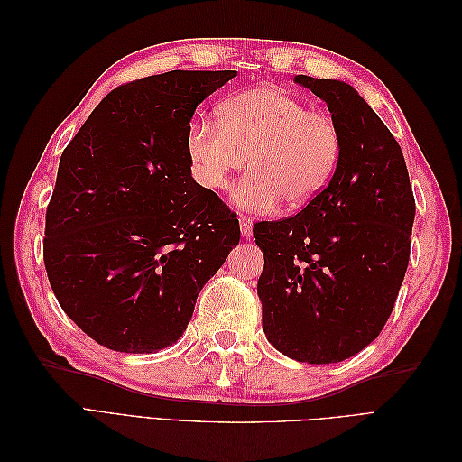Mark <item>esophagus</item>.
Masks as SVG:
<instances>
[{"label": "esophagus", "instance_id": "obj_1", "mask_svg": "<svg viewBox=\"0 0 462 462\" xmlns=\"http://www.w3.org/2000/svg\"><path fill=\"white\" fill-rule=\"evenodd\" d=\"M239 221H241V231H243V236H245V239H250V235H253V217L241 216V217H239Z\"/></svg>", "mask_w": 462, "mask_h": 462}]
</instances>
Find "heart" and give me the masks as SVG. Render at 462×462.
<instances>
[{
    "mask_svg": "<svg viewBox=\"0 0 462 462\" xmlns=\"http://www.w3.org/2000/svg\"><path fill=\"white\" fill-rule=\"evenodd\" d=\"M187 146L194 173L209 190L226 189L248 156L250 173L233 189V202L270 212L277 204H309L337 167L343 141L326 111L309 109L285 90L253 88L223 102L217 121H194Z\"/></svg>",
    "mask_w": 462,
    "mask_h": 462,
    "instance_id": "b5f03b06",
    "label": "heart"
}]
</instances>
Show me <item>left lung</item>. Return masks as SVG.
<instances>
[{"label":"left lung","mask_w":462,"mask_h":462,"mask_svg":"<svg viewBox=\"0 0 462 462\" xmlns=\"http://www.w3.org/2000/svg\"><path fill=\"white\" fill-rule=\"evenodd\" d=\"M328 104L341 156L299 214L258 221L262 328L279 353L329 365L360 353L393 310L411 256L414 194L395 136L346 82L299 75Z\"/></svg>","instance_id":"left-lung-1"}]
</instances>
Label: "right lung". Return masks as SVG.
Returning <instances> with one entry per match:
<instances>
[{
    "label": "right lung",
    "mask_w": 462,
    "mask_h": 462,
    "mask_svg": "<svg viewBox=\"0 0 462 462\" xmlns=\"http://www.w3.org/2000/svg\"><path fill=\"white\" fill-rule=\"evenodd\" d=\"M236 71L131 80L96 106L61 153L44 263L63 312L111 351L173 345L200 289L239 245L236 214L190 177L197 106Z\"/></svg>",
    "instance_id": "right-lung-1"
}]
</instances>
